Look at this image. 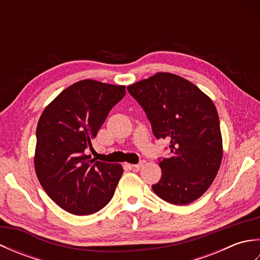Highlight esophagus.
Masks as SVG:
<instances>
[{
    "mask_svg": "<svg viewBox=\"0 0 260 260\" xmlns=\"http://www.w3.org/2000/svg\"><path fill=\"white\" fill-rule=\"evenodd\" d=\"M145 161H144V159H142V161L140 162V163H137V164H132V167H133L134 169H137V170H139V169H141L142 167H144V165H145Z\"/></svg>",
    "mask_w": 260,
    "mask_h": 260,
    "instance_id": "1",
    "label": "esophagus"
}]
</instances>
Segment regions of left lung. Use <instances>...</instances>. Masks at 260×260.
Instances as JSON below:
<instances>
[{"label":"left lung","mask_w":260,"mask_h":260,"mask_svg":"<svg viewBox=\"0 0 260 260\" xmlns=\"http://www.w3.org/2000/svg\"><path fill=\"white\" fill-rule=\"evenodd\" d=\"M127 90L144 109L156 139L170 142L159 159L162 176L153 191L164 201L185 206L211 185L222 161V136L213 102L178 75L157 73Z\"/></svg>","instance_id":"obj_1"}]
</instances>
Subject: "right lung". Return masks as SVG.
<instances>
[{
  "mask_svg": "<svg viewBox=\"0 0 260 260\" xmlns=\"http://www.w3.org/2000/svg\"><path fill=\"white\" fill-rule=\"evenodd\" d=\"M125 93V86L80 80L60 92L40 116L36 173L47 194L67 212L92 214L114 196L121 165L96 161L85 150Z\"/></svg>",
  "mask_w": 260,
  "mask_h": 260,
  "instance_id": "add662e5",
  "label": "right lung"
}]
</instances>
